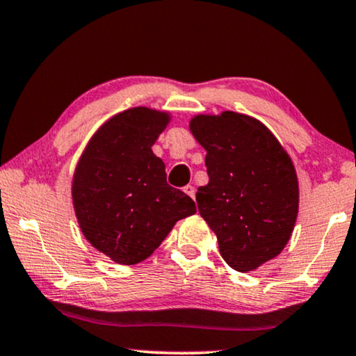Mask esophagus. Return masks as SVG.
I'll use <instances>...</instances> for the list:
<instances>
[{"instance_id": "1", "label": "esophagus", "mask_w": 356, "mask_h": 356, "mask_svg": "<svg viewBox=\"0 0 356 356\" xmlns=\"http://www.w3.org/2000/svg\"><path fill=\"white\" fill-rule=\"evenodd\" d=\"M184 192L187 193L190 198H195V187H193V185H187V187H184Z\"/></svg>"}]
</instances>
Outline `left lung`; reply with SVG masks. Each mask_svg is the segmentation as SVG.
<instances>
[{
  "instance_id": "obj_1",
  "label": "left lung",
  "mask_w": 356,
  "mask_h": 356,
  "mask_svg": "<svg viewBox=\"0 0 356 356\" xmlns=\"http://www.w3.org/2000/svg\"><path fill=\"white\" fill-rule=\"evenodd\" d=\"M190 132L207 149L209 182L198 187V211L216 234L219 253L238 273L282 252L298 214L297 171L279 140L247 114H197Z\"/></svg>"
}]
</instances>
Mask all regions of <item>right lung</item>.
<instances>
[{"label":"right lung","instance_id":"1","mask_svg":"<svg viewBox=\"0 0 356 356\" xmlns=\"http://www.w3.org/2000/svg\"><path fill=\"white\" fill-rule=\"evenodd\" d=\"M171 114L130 108L99 127L72 177L77 222L90 245L114 263L147 259L179 219L197 213L188 195L166 182V166L152 147Z\"/></svg>","mask_w":356,"mask_h":356}]
</instances>
